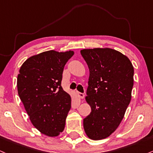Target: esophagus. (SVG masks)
I'll list each match as a JSON object with an SVG mask.
<instances>
[{
    "label": "esophagus",
    "instance_id": "1",
    "mask_svg": "<svg viewBox=\"0 0 153 153\" xmlns=\"http://www.w3.org/2000/svg\"><path fill=\"white\" fill-rule=\"evenodd\" d=\"M76 94H77V95H78V97H79V98H80V99H83V98H84V97H85L84 94L80 93V92H78V91H77Z\"/></svg>",
    "mask_w": 153,
    "mask_h": 153
}]
</instances>
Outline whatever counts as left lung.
I'll return each mask as SVG.
<instances>
[{"label": "left lung", "instance_id": "8db88e82", "mask_svg": "<svg viewBox=\"0 0 153 153\" xmlns=\"http://www.w3.org/2000/svg\"><path fill=\"white\" fill-rule=\"evenodd\" d=\"M89 69L85 100L91 112L83 119L88 138L100 140L118 127L130 103L134 68L129 59L112 48L80 51Z\"/></svg>", "mask_w": 153, "mask_h": 153}]
</instances>
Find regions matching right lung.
Segmentation results:
<instances>
[{
  "label": "right lung",
  "instance_id": "1",
  "mask_svg": "<svg viewBox=\"0 0 153 153\" xmlns=\"http://www.w3.org/2000/svg\"><path fill=\"white\" fill-rule=\"evenodd\" d=\"M74 52L51 50L31 56L20 68L17 90L32 123L48 137L63 131L71 97L61 85L65 64Z\"/></svg>",
  "mask_w": 153,
  "mask_h": 153
}]
</instances>
